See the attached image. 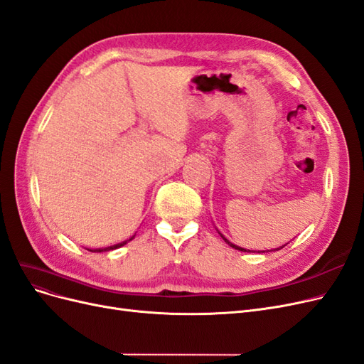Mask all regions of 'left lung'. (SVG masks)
I'll return each instance as SVG.
<instances>
[{
  "instance_id": "obj_1",
  "label": "left lung",
  "mask_w": 364,
  "mask_h": 364,
  "mask_svg": "<svg viewBox=\"0 0 364 364\" xmlns=\"http://www.w3.org/2000/svg\"><path fill=\"white\" fill-rule=\"evenodd\" d=\"M221 236H223V235H221ZM223 240H224V241H225V242H228V244H229V245H230V247H232V248H236V250H240V252H248V253H250V250H245V248H241V247H237V245H235V244H232V242H229V241H228V240H225V237H224V236H223ZM280 248H283V247H280ZM280 248H277V250H280ZM272 252H275V250H272Z\"/></svg>"
}]
</instances>
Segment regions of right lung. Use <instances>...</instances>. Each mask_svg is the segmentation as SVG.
Returning <instances> with one entry per match:
<instances>
[{
    "label": "right lung",
    "mask_w": 364,
    "mask_h": 364,
    "mask_svg": "<svg viewBox=\"0 0 364 364\" xmlns=\"http://www.w3.org/2000/svg\"><path fill=\"white\" fill-rule=\"evenodd\" d=\"M134 237V236H132ZM131 237V240H132ZM129 240V241H131ZM127 242H120V244H116V245H111V247H107V248H99V250H90V252H97V253H101V252H109V250H116V248H119V247H122V245H124Z\"/></svg>",
    "instance_id": "obj_1"
}]
</instances>
